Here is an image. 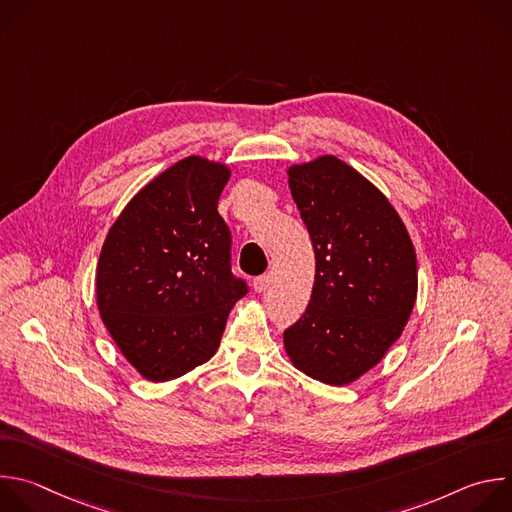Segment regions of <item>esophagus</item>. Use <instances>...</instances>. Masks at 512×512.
<instances>
[{
  "mask_svg": "<svg viewBox=\"0 0 512 512\" xmlns=\"http://www.w3.org/2000/svg\"><path fill=\"white\" fill-rule=\"evenodd\" d=\"M267 285H269V275H259L253 279V289L259 291V294L267 289Z\"/></svg>",
  "mask_w": 512,
  "mask_h": 512,
  "instance_id": "34e87169",
  "label": "esophagus"
}]
</instances>
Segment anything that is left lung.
<instances>
[{
  "label": "left lung",
  "mask_w": 512,
  "mask_h": 512,
  "mask_svg": "<svg viewBox=\"0 0 512 512\" xmlns=\"http://www.w3.org/2000/svg\"><path fill=\"white\" fill-rule=\"evenodd\" d=\"M289 190L316 253L312 298L283 332L308 377L348 385L401 336L417 296V261L391 202L334 156L289 168Z\"/></svg>",
  "instance_id": "obj_1"
}]
</instances>
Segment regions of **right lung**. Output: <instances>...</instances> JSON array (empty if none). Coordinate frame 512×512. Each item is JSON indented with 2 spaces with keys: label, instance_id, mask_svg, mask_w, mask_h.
Wrapping results in <instances>:
<instances>
[{
  "label": "right lung",
  "instance_id": "right-lung-1",
  "mask_svg": "<svg viewBox=\"0 0 512 512\" xmlns=\"http://www.w3.org/2000/svg\"><path fill=\"white\" fill-rule=\"evenodd\" d=\"M231 170L190 156L141 188L97 265V306L119 350L150 381L206 362L249 287L231 271L218 198Z\"/></svg>",
  "mask_w": 512,
  "mask_h": 512
}]
</instances>
